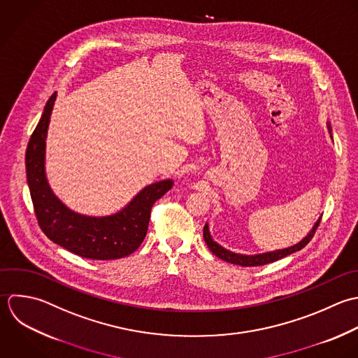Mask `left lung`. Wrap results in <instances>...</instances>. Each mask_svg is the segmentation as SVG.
Listing matches in <instances>:
<instances>
[{
  "label": "left lung",
  "mask_w": 358,
  "mask_h": 358,
  "mask_svg": "<svg viewBox=\"0 0 358 358\" xmlns=\"http://www.w3.org/2000/svg\"><path fill=\"white\" fill-rule=\"evenodd\" d=\"M328 128H329V132L332 131L331 129V125L328 124ZM321 219H318V222L315 223V226L313 227V230L308 233V236L306 238H303L299 244L293 245V247H289V248H285V250H276V251H272V252H265V254H257V255H243V254H236V252H231L226 248H223L222 245H219L216 241H213V238L210 237V233H209V226L208 223L205 224L203 227V238H205V243L206 245L209 247V250L220 259L226 261V262H230L233 265H240V266H261V265H266V264H272L275 261H279L296 251H300L303 250L314 237L320 223H321Z\"/></svg>",
  "instance_id": "8db88e82"
}]
</instances>
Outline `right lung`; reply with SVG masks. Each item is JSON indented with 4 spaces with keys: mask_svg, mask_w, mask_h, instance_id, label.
<instances>
[{
    "mask_svg": "<svg viewBox=\"0 0 358 358\" xmlns=\"http://www.w3.org/2000/svg\"><path fill=\"white\" fill-rule=\"evenodd\" d=\"M55 97L57 92L45 103L26 149V177L37 223L52 243L75 255L96 261L124 258L142 244L152 206L171 189L173 180L145 187L122 210L110 216L93 217L68 209L52 194L44 170L45 138Z\"/></svg>",
    "mask_w": 358,
    "mask_h": 358,
    "instance_id": "add662e5",
    "label": "right lung"
}]
</instances>
